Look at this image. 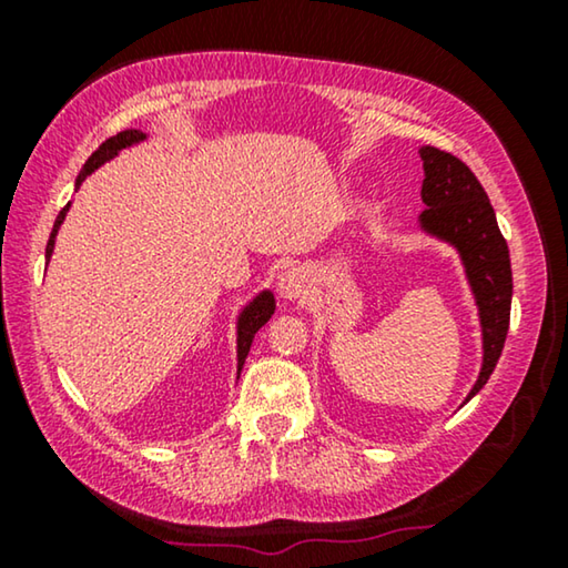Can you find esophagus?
Masks as SVG:
<instances>
[{
	"label": "esophagus",
	"instance_id": "1",
	"mask_svg": "<svg viewBox=\"0 0 568 568\" xmlns=\"http://www.w3.org/2000/svg\"><path fill=\"white\" fill-rule=\"evenodd\" d=\"M276 290L284 300L300 302L307 297L310 290H313V278H310V274L302 266H292V268H286L282 276H278Z\"/></svg>",
	"mask_w": 568,
	"mask_h": 568
}]
</instances>
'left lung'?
Listing matches in <instances>:
<instances>
[{
	"label": "left lung",
	"mask_w": 568,
	"mask_h": 568,
	"mask_svg": "<svg viewBox=\"0 0 568 568\" xmlns=\"http://www.w3.org/2000/svg\"><path fill=\"white\" fill-rule=\"evenodd\" d=\"M424 162L422 201L424 212L418 214V230L439 243H447L460 255L465 278L478 307L480 323V372L468 398L488 383L499 362L504 341L509 331L511 307V263L507 240L501 237L491 201L473 170L455 154L437 146L418 150Z\"/></svg>",
	"instance_id": "obj_1"
}]
</instances>
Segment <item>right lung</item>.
Masks as SVG:
<instances>
[{"mask_svg": "<svg viewBox=\"0 0 568 568\" xmlns=\"http://www.w3.org/2000/svg\"><path fill=\"white\" fill-rule=\"evenodd\" d=\"M144 139H146V134H144V131H139V129H126V131H121V134H115V136L108 139V142L100 144L98 152H92V158L84 162V168L80 170V175H77V181H74V189H80V185L84 183V178L95 173L100 165H105V162H111L121 150H129V146L142 144ZM69 206H72V201H69V204L61 209L59 216H57V222H53L49 245H45V261H51L53 245H57L59 227L67 220ZM274 310H276L274 292L263 290V292L255 294V297L247 302V305L237 313V323H235V328H237V377H240V369H243V364H245L247 352H251V344H253L255 333H258L263 325L271 321Z\"/></svg>", "mask_w": 568, "mask_h": 568, "instance_id": "1", "label": "right lung"}]
</instances>
